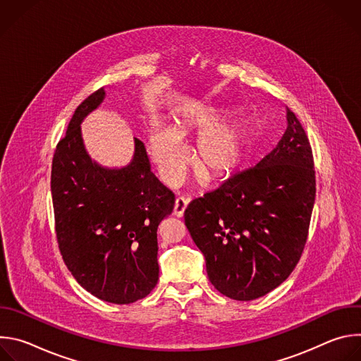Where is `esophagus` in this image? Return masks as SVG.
Here are the masks:
<instances>
[{"label":"esophagus","mask_w":361,"mask_h":361,"mask_svg":"<svg viewBox=\"0 0 361 361\" xmlns=\"http://www.w3.org/2000/svg\"><path fill=\"white\" fill-rule=\"evenodd\" d=\"M190 202L188 197H177L176 204H174V216L176 217H183L184 212L187 209V205Z\"/></svg>","instance_id":"34e87169"}]
</instances>
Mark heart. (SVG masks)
I'll use <instances>...</instances> for the list:
<instances>
[{
  "label": "heart",
  "mask_w": 361,
  "mask_h": 361,
  "mask_svg": "<svg viewBox=\"0 0 361 361\" xmlns=\"http://www.w3.org/2000/svg\"><path fill=\"white\" fill-rule=\"evenodd\" d=\"M220 113L214 109H198L187 120L173 126L171 133L157 127L151 134V156L169 183H177L188 163L187 152L178 140L192 130H204L200 135L194 164L201 177L219 180L231 174L245 159L250 145V126L243 120L217 124Z\"/></svg>",
  "instance_id": "1"
}]
</instances>
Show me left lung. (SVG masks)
Returning <instances> with one entry per match:
<instances>
[{"label": "left lung", "mask_w": 361, "mask_h": 361, "mask_svg": "<svg viewBox=\"0 0 361 361\" xmlns=\"http://www.w3.org/2000/svg\"><path fill=\"white\" fill-rule=\"evenodd\" d=\"M314 200L312 145L287 109V130L267 156L184 212L212 284L233 300L250 301L286 281L302 254Z\"/></svg>", "instance_id": "obj_1"}]
</instances>
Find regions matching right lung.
<instances>
[{
    "label": "right lung",
    "instance_id": "obj_1",
    "mask_svg": "<svg viewBox=\"0 0 361 361\" xmlns=\"http://www.w3.org/2000/svg\"><path fill=\"white\" fill-rule=\"evenodd\" d=\"M104 95L99 88L77 107L54 152L51 194L59 248L74 279L97 298L130 304L159 281L157 228L176 198L152 174L138 138L127 167L91 161L80 124Z\"/></svg>",
    "mask_w": 361,
    "mask_h": 361
}]
</instances>
